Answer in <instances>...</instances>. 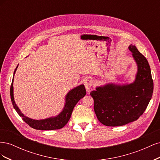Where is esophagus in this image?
Instances as JSON below:
<instances>
[{"instance_id":"obj_1","label":"esophagus","mask_w":160,"mask_h":160,"mask_svg":"<svg viewBox=\"0 0 160 160\" xmlns=\"http://www.w3.org/2000/svg\"><path fill=\"white\" fill-rule=\"evenodd\" d=\"M92 85H93V81H92V80H91V79H87L85 81V87L87 91L90 90Z\"/></svg>"}]
</instances>
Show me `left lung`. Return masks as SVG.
<instances>
[{
	"label": "left lung",
	"instance_id": "8db88e82",
	"mask_svg": "<svg viewBox=\"0 0 160 160\" xmlns=\"http://www.w3.org/2000/svg\"><path fill=\"white\" fill-rule=\"evenodd\" d=\"M129 49L138 65L133 83L107 84L90 93L97 118L106 126H122L137 120L152 99L153 82L148 61L135 45H131Z\"/></svg>",
	"mask_w": 160,
	"mask_h": 160
}]
</instances>
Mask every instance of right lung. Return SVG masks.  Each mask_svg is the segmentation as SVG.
<instances>
[{
  "mask_svg": "<svg viewBox=\"0 0 160 160\" xmlns=\"http://www.w3.org/2000/svg\"><path fill=\"white\" fill-rule=\"evenodd\" d=\"M18 66L16 67L15 70L14 71V75L15 74ZM13 75V79H14ZM13 79L12 81V83L11 85V98L13 107L16 110L17 113L22 118L24 122L27 123L30 127L35 129L38 130H55L63 128L65 125L69 122L72 114V110L75 108V105L77 102L86 95V90L84 85H81L77 86V88L71 90L65 97V104L64 108L61 112L55 117L49 118L41 120H35L31 119L28 117H26L21 113V110L17 107L14 100V94H13Z\"/></svg>",
  "mask_w": 160,
  "mask_h": 160,
  "instance_id": "obj_1",
  "label": "right lung"
}]
</instances>
